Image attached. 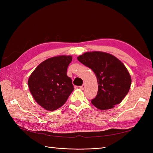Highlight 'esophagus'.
Segmentation results:
<instances>
[{
  "label": "esophagus",
  "mask_w": 153,
  "mask_h": 153,
  "mask_svg": "<svg viewBox=\"0 0 153 153\" xmlns=\"http://www.w3.org/2000/svg\"><path fill=\"white\" fill-rule=\"evenodd\" d=\"M80 89L83 90L84 89H85V84H83V85L82 86H80Z\"/></svg>",
  "instance_id": "1"
}]
</instances>
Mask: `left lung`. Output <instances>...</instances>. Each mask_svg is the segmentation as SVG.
<instances>
[{"mask_svg":"<svg viewBox=\"0 0 153 153\" xmlns=\"http://www.w3.org/2000/svg\"><path fill=\"white\" fill-rule=\"evenodd\" d=\"M77 60L91 68L97 76L98 93L91 100L94 106L100 110H108L122 101L130 89L131 79L121 61L100 51L87 52Z\"/></svg>","mask_w":153,"mask_h":153,"instance_id":"left-lung-1","label":"left lung"}]
</instances>
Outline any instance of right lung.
Masks as SVG:
<instances>
[{"label":"right lung","instance_id":"obj_1","mask_svg":"<svg viewBox=\"0 0 153 153\" xmlns=\"http://www.w3.org/2000/svg\"><path fill=\"white\" fill-rule=\"evenodd\" d=\"M72 56L61 55L41 62L30 75L28 86L39 105L53 111L62 106L74 88L67 68Z\"/></svg>","mask_w":153,"mask_h":153}]
</instances>
